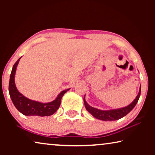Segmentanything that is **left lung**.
Here are the masks:
<instances>
[{"label":"left lung","mask_w":155,"mask_h":155,"mask_svg":"<svg viewBox=\"0 0 155 155\" xmlns=\"http://www.w3.org/2000/svg\"><path fill=\"white\" fill-rule=\"evenodd\" d=\"M141 94V85L140 88V91L137 94V97L127 107H122V108L116 109H111V110H100L94 107H91L90 104H88L87 102L85 101V96L83 98L84 104H85V107L87 111L90 113V114L93 115L94 117H96V119L103 120V121H114V120H119L122 117H124L125 115H127L128 113H129L131 110L134 108L136 104L137 103L140 98Z\"/></svg>","instance_id":"left-lung-1"}]
</instances>
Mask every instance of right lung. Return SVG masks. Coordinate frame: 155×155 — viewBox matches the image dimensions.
<instances>
[{
	"label": "right lung",
	"instance_id": "add662e5",
	"mask_svg": "<svg viewBox=\"0 0 155 155\" xmlns=\"http://www.w3.org/2000/svg\"><path fill=\"white\" fill-rule=\"evenodd\" d=\"M21 57L18 59L13 66L9 83V92L11 99L18 111L22 113L23 115L31 116V115H38V116H49L54 114L61 104V101L63 96L70 89L64 90L60 92L55 100L50 103H42L40 102L32 101L23 96L17 90L15 84V74L16 71V68L20 61Z\"/></svg>",
	"mask_w": 155,
	"mask_h": 155
}]
</instances>
